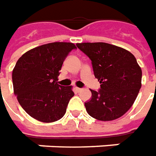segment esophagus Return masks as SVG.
Masks as SVG:
<instances>
[{
	"label": "esophagus",
	"instance_id": "1",
	"mask_svg": "<svg viewBox=\"0 0 156 156\" xmlns=\"http://www.w3.org/2000/svg\"><path fill=\"white\" fill-rule=\"evenodd\" d=\"M76 91H77V92H80V91H82V89H81V88H79V87H76Z\"/></svg>",
	"mask_w": 156,
	"mask_h": 156
}]
</instances>
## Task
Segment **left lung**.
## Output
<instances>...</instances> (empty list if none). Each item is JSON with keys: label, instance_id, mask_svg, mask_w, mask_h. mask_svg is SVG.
Segmentation results:
<instances>
[{"label": "left lung", "instance_id": "8db88e82", "mask_svg": "<svg viewBox=\"0 0 156 156\" xmlns=\"http://www.w3.org/2000/svg\"><path fill=\"white\" fill-rule=\"evenodd\" d=\"M92 61L94 76L100 83L98 91L85 103L89 115L99 121L122 116L133 105L141 88L142 70L130 51L105 42L77 43Z\"/></svg>", "mask_w": 156, "mask_h": 156}]
</instances>
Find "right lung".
I'll use <instances>...</instances> for the list:
<instances>
[{
  "label": "right lung",
  "instance_id": "right-lung-1",
  "mask_svg": "<svg viewBox=\"0 0 156 156\" xmlns=\"http://www.w3.org/2000/svg\"><path fill=\"white\" fill-rule=\"evenodd\" d=\"M76 48L70 42L45 44L25 52L16 63L14 94L25 112L37 121H58L66 112L74 92L57 80L64 59Z\"/></svg>",
  "mask_w": 156,
  "mask_h": 156
}]
</instances>
